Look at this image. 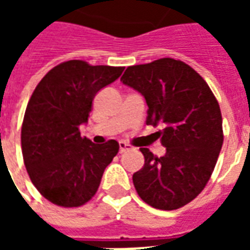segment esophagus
I'll use <instances>...</instances> for the list:
<instances>
[{"label": "esophagus", "mask_w": 250, "mask_h": 250, "mask_svg": "<svg viewBox=\"0 0 250 250\" xmlns=\"http://www.w3.org/2000/svg\"><path fill=\"white\" fill-rule=\"evenodd\" d=\"M131 146L130 145H127V143H125V142H120L119 143V152L122 154V152L127 151V150H130Z\"/></svg>", "instance_id": "34e87169"}]
</instances>
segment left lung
I'll list each match as a JSON object with an SVG mask.
<instances>
[{
  "label": "left lung",
  "instance_id": "obj_1",
  "mask_svg": "<svg viewBox=\"0 0 250 250\" xmlns=\"http://www.w3.org/2000/svg\"><path fill=\"white\" fill-rule=\"evenodd\" d=\"M120 82L147 103L146 123L166 147L163 157L141 148L145 166L132 175L146 204L174 210L193 201L208 184L220 155L224 135L220 105L202 77L174 59L128 66Z\"/></svg>",
  "mask_w": 250,
  "mask_h": 250
}]
</instances>
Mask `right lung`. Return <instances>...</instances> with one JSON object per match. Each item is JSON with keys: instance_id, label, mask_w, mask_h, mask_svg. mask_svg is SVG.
<instances>
[{"instance_id": "1", "label": "right lung", "mask_w": 250, "mask_h": 250, "mask_svg": "<svg viewBox=\"0 0 250 250\" xmlns=\"http://www.w3.org/2000/svg\"><path fill=\"white\" fill-rule=\"evenodd\" d=\"M123 66L69 60L42 77L25 111L21 146L32 184L52 204L82 206L92 198L119 143L95 145L82 138L96 93L114 83Z\"/></svg>"}]
</instances>
